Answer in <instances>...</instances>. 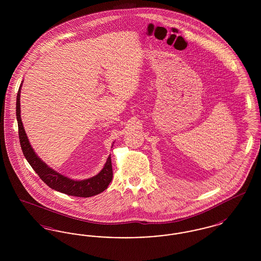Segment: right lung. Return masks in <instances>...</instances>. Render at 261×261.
Segmentation results:
<instances>
[{"mask_svg":"<svg viewBox=\"0 0 261 261\" xmlns=\"http://www.w3.org/2000/svg\"><path fill=\"white\" fill-rule=\"evenodd\" d=\"M20 89H21V85L19 86L17 97H16V119L18 124L19 142H20V146H21V149L24 154L25 159L31 165V167L35 170V172L41 178V180L44 181V183H46L53 190L66 194L68 196L79 197V198L93 197L103 192L106 189H108L110 183L112 182V175H113L111 155L108 158V161L99 174H97L92 178L81 180V181L69 179L62 174L56 172L54 169L48 167V165L45 162H42L41 159H39V156L32 149L22 126V121L20 117V100H19Z\"/></svg>","mask_w":261,"mask_h":261,"instance_id":"1","label":"right lung"}]
</instances>
